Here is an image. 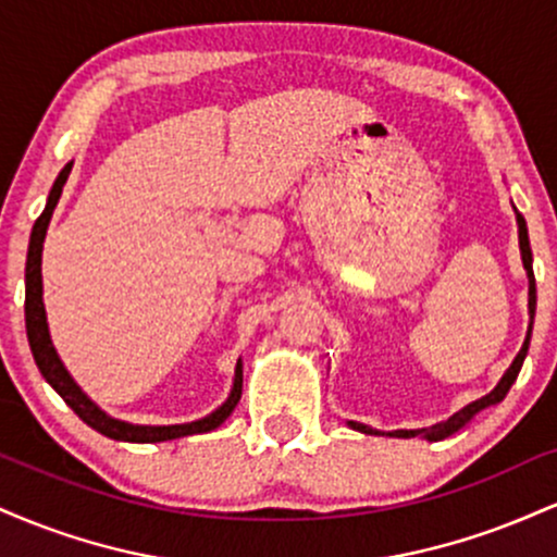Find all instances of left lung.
Listing matches in <instances>:
<instances>
[{
	"label": "left lung",
	"mask_w": 557,
	"mask_h": 557,
	"mask_svg": "<svg viewBox=\"0 0 557 557\" xmlns=\"http://www.w3.org/2000/svg\"><path fill=\"white\" fill-rule=\"evenodd\" d=\"M516 220H519V243H521V259H523V270H527V274H529V314H532V319H534V306H536V287H534V270H532V248H529V233H527V222H523V216H521V214H516ZM529 335H532V324H529L527 341H523L521 350H519V356H516L513 363H510V369H508V372L503 374L500 385H497L495 389H492L490 395H484V398H479V400H474V403H469V406L461 408V411H458V413H453V417L447 419V421H440V424H434L432 430H411V432H408V430H400V432H393L395 437H417V434H424L426 440H445L447 434H453V432H458V430H461V426L466 424V421H469L471 417H474V413L482 411V408L492 406V403H500V400L505 398V395H508V389H510V385H513V382H516V376H519V372H521V363H523V359H527V350H529ZM348 424L354 426V430L363 432V434H380V432L369 430V426H363V424H356V421H348Z\"/></svg>",
	"instance_id": "1"
}]
</instances>
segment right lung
<instances>
[{
    "instance_id": "right-lung-1",
    "label": "right lung",
    "mask_w": 557,
    "mask_h": 557,
    "mask_svg": "<svg viewBox=\"0 0 557 557\" xmlns=\"http://www.w3.org/2000/svg\"><path fill=\"white\" fill-rule=\"evenodd\" d=\"M70 168H73V162L62 168L60 177H57L52 190H49L47 209H44L41 216H38L34 233H30L28 261H25V332H28V343H30V350H34L38 372L44 374V380H47L49 385L62 395V400H65L88 426H94V430L104 434V437L123 440V443H164V440H177V437H188V434L216 430V426L233 413V408L238 406L240 400V393H243L240 361L238 367H235L233 393H230V398L222 403L214 413H209L207 419L190 421V424H172V426H136V424H127V421L107 417L104 411H99V408H96L94 403L81 393V387L75 385L73 376H70L67 369L62 367L60 356H57L52 345V337H49L47 311H44V300H41V248H44V238H47L49 220H52L57 201H60L62 185H65L70 175Z\"/></svg>"
}]
</instances>
